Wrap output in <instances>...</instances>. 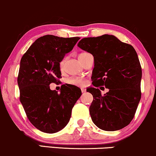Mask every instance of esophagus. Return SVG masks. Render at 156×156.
<instances>
[{"instance_id":"34e87169","label":"esophagus","mask_w":156,"mask_h":156,"mask_svg":"<svg viewBox=\"0 0 156 156\" xmlns=\"http://www.w3.org/2000/svg\"><path fill=\"white\" fill-rule=\"evenodd\" d=\"M81 89V92H82V93L86 92V89H84V88H81V89Z\"/></svg>"}]
</instances>
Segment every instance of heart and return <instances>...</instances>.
I'll list each match as a JSON object with an SVG mask.
<instances>
[{
  "mask_svg": "<svg viewBox=\"0 0 156 156\" xmlns=\"http://www.w3.org/2000/svg\"><path fill=\"white\" fill-rule=\"evenodd\" d=\"M64 62H65V61H64V60H62V61L59 62V69L61 70H63ZM67 82L70 84H73V85H78V86H83L86 83L85 80L82 79V78H70V79L67 80Z\"/></svg>",
  "mask_w": 156,
  "mask_h": 156,
  "instance_id": "1",
  "label": "heart"
}]
</instances>
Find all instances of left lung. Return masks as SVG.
I'll return each instance as SVG.
<instances>
[{"mask_svg":"<svg viewBox=\"0 0 156 156\" xmlns=\"http://www.w3.org/2000/svg\"><path fill=\"white\" fill-rule=\"evenodd\" d=\"M78 46L94 59L91 78L95 88L86 90L94 98L89 108L91 120L105 131L124 128L134 119L141 99L142 68L136 51L132 45L107 34L84 37ZM99 86L109 91L102 95Z\"/></svg>","mask_w":156,"mask_h":156,"instance_id":"8db88e82","label":"left lung"}]
</instances>
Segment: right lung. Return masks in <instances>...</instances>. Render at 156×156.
<instances>
[{"mask_svg":"<svg viewBox=\"0 0 156 156\" xmlns=\"http://www.w3.org/2000/svg\"><path fill=\"white\" fill-rule=\"evenodd\" d=\"M79 39L44 35L31 45L20 61L17 78L20 102L27 119L41 132L53 134L65 128L81 96V90L71 84L62 85L60 93L49 86L59 83V62Z\"/></svg>","mask_w":156,"mask_h":156,"instance_id":"right-lung-1","label":"right lung"}]
</instances>
